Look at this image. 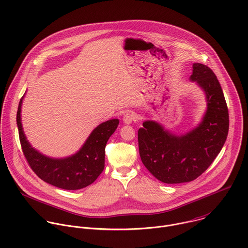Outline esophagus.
I'll return each instance as SVG.
<instances>
[{
  "label": "esophagus",
  "mask_w": 248,
  "mask_h": 248,
  "mask_svg": "<svg viewBox=\"0 0 248 248\" xmlns=\"http://www.w3.org/2000/svg\"><path fill=\"white\" fill-rule=\"evenodd\" d=\"M135 120H136V116H135V114H134L133 112H131V111H128V112L124 113V117H123V121H124V123L126 124H131V123H132L133 121H135Z\"/></svg>",
  "instance_id": "34e87169"
}]
</instances>
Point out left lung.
<instances>
[{"label":"left lung","mask_w":248,"mask_h":248,"mask_svg":"<svg viewBox=\"0 0 248 248\" xmlns=\"http://www.w3.org/2000/svg\"><path fill=\"white\" fill-rule=\"evenodd\" d=\"M191 79L203 89L207 100V111L197 128L179 137L149 121L138 130L141 160L163 183L177 184L197 179L218 155L228 136V107L214 72L206 65L195 63Z\"/></svg>","instance_id":"obj_1"}]
</instances>
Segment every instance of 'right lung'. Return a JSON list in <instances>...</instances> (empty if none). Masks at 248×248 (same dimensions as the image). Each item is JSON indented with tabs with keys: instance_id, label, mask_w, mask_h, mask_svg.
<instances>
[{
	"instance_id": "right-lung-1",
	"label": "right lung",
	"mask_w": 248,
	"mask_h": 248,
	"mask_svg": "<svg viewBox=\"0 0 248 248\" xmlns=\"http://www.w3.org/2000/svg\"><path fill=\"white\" fill-rule=\"evenodd\" d=\"M21 103L18 105L16 123L23 155L29 167L45 182L64 190H78L93 184L105 166V147L118 127L114 119L99 124L90 135L85 145L74 155L62 159L43 155L26 140L21 124Z\"/></svg>"
}]
</instances>
